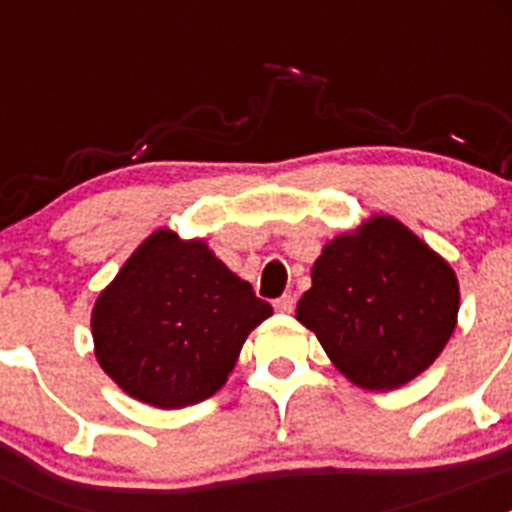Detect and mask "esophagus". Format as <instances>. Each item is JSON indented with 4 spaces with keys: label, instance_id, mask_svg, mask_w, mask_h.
Masks as SVG:
<instances>
[{
    "label": "esophagus",
    "instance_id": "1",
    "mask_svg": "<svg viewBox=\"0 0 512 512\" xmlns=\"http://www.w3.org/2000/svg\"><path fill=\"white\" fill-rule=\"evenodd\" d=\"M274 307H277L279 312H292V310H295V297L282 295L279 300H274Z\"/></svg>",
    "mask_w": 512,
    "mask_h": 512
}]
</instances>
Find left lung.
Segmentation results:
<instances>
[{
  "instance_id": "8db88e82",
  "label": "left lung",
  "mask_w": 512,
  "mask_h": 512,
  "mask_svg": "<svg viewBox=\"0 0 512 512\" xmlns=\"http://www.w3.org/2000/svg\"><path fill=\"white\" fill-rule=\"evenodd\" d=\"M459 282L433 248L374 215L323 248L297 320L364 390H397L425 372L456 328Z\"/></svg>"
}]
</instances>
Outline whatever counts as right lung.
<instances>
[{"mask_svg": "<svg viewBox=\"0 0 512 512\" xmlns=\"http://www.w3.org/2000/svg\"><path fill=\"white\" fill-rule=\"evenodd\" d=\"M269 315V302L205 241L161 228L94 302V354L135 400L187 408L223 387L248 333Z\"/></svg>", "mask_w": 512, "mask_h": 512, "instance_id": "obj_1", "label": "right lung"}]
</instances>
